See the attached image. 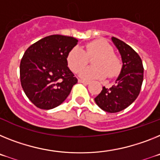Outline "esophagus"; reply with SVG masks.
Here are the masks:
<instances>
[{
  "instance_id": "34e87169",
  "label": "esophagus",
  "mask_w": 160,
  "mask_h": 160,
  "mask_svg": "<svg viewBox=\"0 0 160 160\" xmlns=\"http://www.w3.org/2000/svg\"><path fill=\"white\" fill-rule=\"evenodd\" d=\"M79 82H80V83H82V84H88L90 83V81H88V80H83V79H80V80H79Z\"/></svg>"
}]
</instances>
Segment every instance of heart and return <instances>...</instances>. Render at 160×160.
Returning <instances> with one entry per match:
<instances>
[{
  "instance_id": "1",
  "label": "heart",
  "mask_w": 160,
  "mask_h": 160,
  "mask_svg": "<svg viewBox=\"0 0 160 160\" xmlns=\"http://www.w3.org/2000/svg\"><path fill=\"white\" fill-rule=\"evenodd\" d=\"M94 58L92 67L82 68L88 63V58ZM67 63L73 72L80 71V76L84 79L112 78L118 76L122 69V62L114 55L113 47L103 40H94L84 45V50L74 47L67 55Z\"/></svg>"
}]
</instances>
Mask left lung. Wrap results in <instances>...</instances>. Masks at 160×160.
<instances>
[{
    "mask_svg": "<svg viewBox=\"0 0 160 160\" xmlns=\"http://www.w3.org/2000/svg\"><path fill=\"white\" fill-rule=\"evenodd\" d=\"M122 60L121 73L110 88L103 87L95 97L97 105L108 113H118L131 105L138 97L143 80V66L138 53L118 38L112 37Z\"/></svg>",
    "mask_w": 160,
    "mask_h": 160,
    "instance_id": "left-lung-1",
    "label": "left lung"
}]
</instances>
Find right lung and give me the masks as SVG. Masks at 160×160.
Instances as JSON below:
<instances>
[{
  "mask_svg": "<svg viewBox=\"0 0 160 160\" xmlns=\"http://www.w3.org/2000/svg\"><path fill=\"white\" fill-rule=\"evenodd\" d=\"M77 42L73 37L54 34L25 51L20 63L21 84L26 97L39 109L59 106L77 83L67 63V55Z\"/></svg>",
  "mask_w": 160,
  "mask_h": 160,
  "instance_id": "1",
  "label": "right lung"
}]
</instances>
